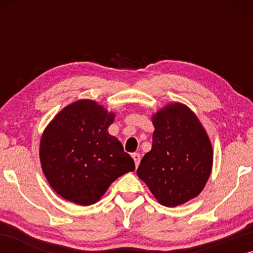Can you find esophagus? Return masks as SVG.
Returning <instances> with one entry per match:
<instances>
[{"label":"esophagus","mask_w":253,"mask_h":253,"mask_svg":"<svg viewBox=\"0 0 253 253\" xmlns=\"http://www.w3.org/2000/svg\"><path fill=\"white\" fill-rule=\"evenodd\" d=\"M131 155H132L134 165H136V168H137L138 166H139V162H140V154L139 153H132Z\"/></svg>","instance_id":"esophagus-1"}]
</instances>
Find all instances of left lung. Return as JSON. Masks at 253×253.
Returning <instances> with one entry per match:
<instances>
[{
	"mask_svg": "<svg viewBox=\"0 0 253 253\" xmlns=\"http://www.w3.org/2000/svg\"><path fill=\"white\" fill-rule=\"evenodd\" d=\"M152 122V150L141 159L137 175L161 205H182L196 198L209 181L212 143L196 114L181 102L162 107Z\"/></svg>",
	"mask_w": 253,
	"mask_h": 253,
	"instance_id": "8db88e82",
	"label": "left lung"
}]
</instances>
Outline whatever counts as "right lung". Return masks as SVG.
<instances>
[{
	"label": "right lung",
	"mask_w": 253,
	"mask_h": 253,
	"mask_svg": "<svg viewBox=\"0 0 253 253\" xmlns=\"http://www.w3.org/2000/svg\"><path fill=\"white\" fill-rule=\"evenodd\" d=\"M115 113L94 100L64 107L43 130L40 162L51 189L81 206L95 204L120 176L134 170V162L108 132Z\"/></svg>",
	"instance_id": "obj_1"
}]
</instances>
